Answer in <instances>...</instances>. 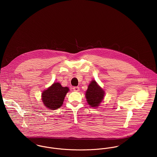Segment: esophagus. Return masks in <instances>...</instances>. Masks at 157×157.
Segmentation results:
<instances>
[{"label": "esophagus", "mask_w": 157, "mask_h": 157, "mask_svg": "<svg viewBox=\"0 0 157 157\" xmlns=\"http://www.w3.org/2000/svg\"><path fill=\"white\" fill-rule=\"evenodd\" d=\"M73 89L75 91H79V87H73Z\"/></svg>", "instance_id": "34e87169"}]
</instances>
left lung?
<instances>
[{
    "instance_id": "8db88e82",
    "label": "left lung",
    "mask_w": 157,
    "mask_h": 157,
    "mask_svg": "<svg viewBox=\"0 0 157 157\" xmlns=\"http://www.w3.org/2000/svg\"><path fill=\"white\" fill-rule=\"evenodd\" d=\"M104 91L99 87L95 81H92L88 87L86 97L88 104L92 107H97L102 101Z\"/></svg>"
}]
</instances>
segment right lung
Here are the masks:
<instances>
[{
	"label": "right lung",
	"mask_w": 157,
	"mask_h": 157,
	"mask_svg": "<svg viewBox=\"0 0 157 157\" xmlns=\"http://www.w3.org/2000/svg\"><path fill=\"white\" fill-rule=\"evenodd\" d=\"M69 88L63 87L59 83H53L52 86L42 93V101L45 106L50 109H56L62 106Z\"/></svg>",
	"instance_id": "right-lung-1"
}]
</instances>
